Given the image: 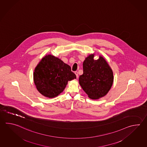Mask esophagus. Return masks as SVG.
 I'll use <instances>...</instances> for the list:
<instances>
[{
    "mask_svg": "<svg viewBox=\"0 0 147 147\" xmlns=\"http://www.w3.org/2000/svg\"><path fill=\"white\" fill-rule=\"evenodd\" d=\"M74 73H75V75H76V78H78V72H77V71H75V72H74Z\"/></svg>",
    "mask_w": 147,
    "mask_h": 147,
    "instance_id": "34e87169",
    "label": "esophagus"
}]
</instances>
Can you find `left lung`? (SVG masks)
<instances>
[{"label": "left lung", "instance_id": "8db88e82", "mask_svg": "<svg viewBox=\"0 0 147 147\" xmlns=\"http://www.w3.org/2000/svg\"><path fill=\"white\" fill-rule=\"evenodd\" d=\"M90 54L84 61L83 74L80 76L79 83L90 98L98 99L105 96L113 83V73L105 59L99 57L94 60Z\"/></svg>", "mask_w": 147, "mask_h": 147}]
</instances>
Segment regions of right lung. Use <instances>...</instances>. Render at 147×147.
Listing matches in <instances>:
<instances>
[{
	"mask_svg": "<svg viewBox=\"0 0 147 147\" xmlns=\"http://www.w3.org/2000/svg\"><path fill=\"white\" fill-rule=\"evenodd\" d=\"M76 78L69 65L50 54L42 58L33 73L37 90L49 98L58 96L64 90L68 81Z\"/></svg>",
	"mask_w": 147,
	"mask_h": 147,
	"instance_id": "add662e5",
	"label": "right lung"
}]
</instances>
